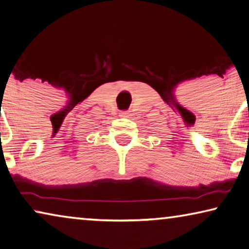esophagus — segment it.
Returning <instances> with one entry per match:
<instances>
[{
	"label": "esophagus",
	"mask_w": 249,
	"mask_h": 249,
	"mask_svg": "<svg viewBox=\"0 0 249 249\" xmlns=\"http://www.w3.org/2000/svg\"><path fill=\"white\" fill-rule=\"evenodd\" d=\"M121 116L122 117H128V113H127V111H122Z\"/></svg>",
	"instance_id": "esophagus-1"
}]
</instances>
